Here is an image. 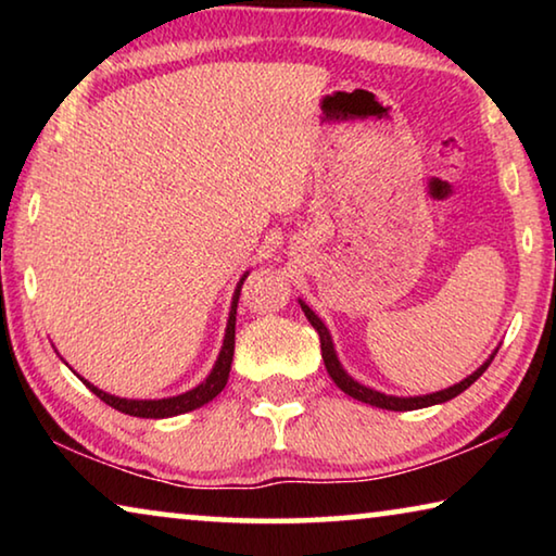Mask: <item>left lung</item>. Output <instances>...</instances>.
<instances>
[{"label": "left lung", "instance_id": "1", "mask_svg": "<svg viewBox=\"0 0 556 556\" xmlns=\"http://www.w3.org/2000/svg\"><path fill=\"white\" fill-rule=\"evenodd\" d=\"M301 308H304V314L308 321H312V326L318 331V338H321V355H324V363H326V370L328 375H331V380L341 388L345 394H351L353 400H361L365 404H372V407H380V409H392V412H409V409H421V407H431V404H441V402H448L454 400L456 394H460L464 390H468L470 384H473L481 375L488 370V365H491V361L495 357V353L488 357V361L478 368L473 375H468L466 380H460L458 384H454V388L448 390H441V392H434V394H425V397H392V394H382V392H375L370 388H365V384L355 382L351 375H348L341 363H338L336 357V351H333V341L331 336H328V328L324 326L321 318H318L312 308H308L304 301H301Z\"/></svg>", "mask_w": 556, "mask_h": 556}]
</instances>
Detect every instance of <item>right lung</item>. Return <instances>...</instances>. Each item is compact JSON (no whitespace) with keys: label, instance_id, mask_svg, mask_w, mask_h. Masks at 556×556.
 <instances>
[{"label":"right lung","instance_id":"1","mask_svg":"<svg viewBox=\"0 0 556 556\" xmlns=\"http://www.w3.org/2000/svg\"><path fill=\"white\" fill-rule=\"evenodd\" d=\"M248 277V275H244ZM240 279L238 289H235V296H232V308H230V318H228V328H225V341H223V351L218 355V361H215V368L211 370L208 378H205L199 388L188 390L184 394H178V397H166V400H122L115 397V394H108L98 390L96 384L86 382L88 388L98 394V397L110 404V407H115L117 412H125L129 417H144V419H164V417H176V414H184V412H191V409H199L203 407L205 402H211L215 394H220L225 382H228V375H230V363H232V353H235V314H238V299H240V289H242V281Z\"/></svg>","mask_w":556,"mask_h":556}]
</instances>
